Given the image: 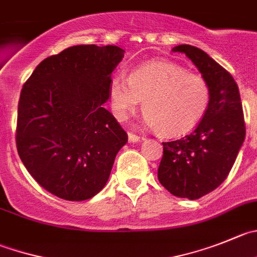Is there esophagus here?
Wrapping results in <instances>:
<instances>
[{"instance_id":"obj_1","label":"esophagus","mask_w":257,"mask_h":257,"mask_svg":"<svg viewBox=\"0 0 257 257\" xmlns=\"http://www.w3.org/2000/svg\"><path fill=\"white\" fill-rule=\"evenodd\" d=\"M140 140H143V138H140V136L135 135V134L133 133H128V141H130V143H139Z\"/></svg>"}]
</instances>
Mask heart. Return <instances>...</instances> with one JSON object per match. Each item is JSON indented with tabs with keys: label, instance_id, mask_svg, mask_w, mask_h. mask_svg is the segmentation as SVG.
Wrapping results in <instances>:
<instances>
[{
	"label": "heart",
	"instance_id": "obj_1",
	"mask_svg": "<svg viewBox=\"0 0 257 257\" xmlns=\"http://www.w3.org/2000/svg\"><path fill=\"white\" fill-rule=\"evenodd\" d=\"M112 112L124 121L144 101L143 122L165 136L193 130L211 103V87L202 75L172 62H153L134 70L130 79L109 82Z\"/></svg>",
	"mask_w": 257,
	"mask_h": 257
}]
</instances>
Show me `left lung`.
<instances>
[{
    "instance_id": "8db88e82",
    "label": "left lung",
    "mask_w": 257,
    "mask_h": 257,
    "mask_svg": "<svg viewBox=\"0 0 257 257\" xmlns=\"http://www.w3.org/2000/svg\"><path fill=\"white\" fill-rule=\"evenodd\" d=\"M211 87L208 111L189 135L163 143L158 179L173 195L199 199L224 182L245 140L240 92L233 77L195 46L178 45Z\"/></svg>"
}]
</instances>
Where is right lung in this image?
Instances as JSON below:
<instances>
[{
    "mask_svg": "<svg viewBox=\"0 0 257 257\" xmlns=\"http://www.w3.org/2000/svg\"><path fill=\"white\" fill-rule=\"evenodd\" d=\"M114 45H75L44 59L26 80L17 109L16 146L31 177L65 200L101 192L127 143L109 98L123 58Z\"/></svg>",
    "mask_w": 257,
    "mask_h": 257,
    "instance_id": "1",
    "label": "right lung"
}]
</instances>
